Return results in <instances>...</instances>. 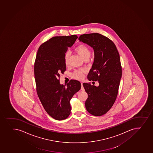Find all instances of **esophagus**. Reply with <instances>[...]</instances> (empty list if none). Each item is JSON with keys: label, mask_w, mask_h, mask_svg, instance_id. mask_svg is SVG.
Here are the masks:
<instances>
[{"label": "esophagus", "mask_w": 153, "mask_h": 153, "mask_svg": "<svg viewBox=\"0 0 153 153\" xmlns=\"http://www.w3.org/2000/svg\"><path fill=\"white\" fill-rule=\"evenodd\" d=\"M81 89L82 90V91H84V88H83V83H81Z\"/></svg>", "instance_id": "34e87169"}]
</instances>
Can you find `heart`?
<instances>
[{
  "mask_svg": "<svg viewBox=\"0 0 153 153\" xmlns=\"http://www.w3.org/2000/svg\"><path fill=\"white\" fill-rule=\"evenodd\" d=\"M75 51L78 53L80 56L84 60H88L89 57L91 55V51L88 47L83 44H81L75 48ZM69 58H70V53L67 52L64 56V62L66 66L69 65ZM84 70H78L74 71L72 74V77L75 79L81 80L84 77V74L85 73Z\"/></svg>",
  "mask_w": 153,
  "mask_h": 153,
  "instance_id": "heart-1",
  "label": "heart"
}]
</instances>
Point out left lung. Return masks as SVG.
<instances>
[{"label": "left lung", "instance_id": "obj_1", "mask_svg": "<svg viewBox=\"0 0 153 153\" xmlns=\"http://www.w3.org/2000/svg\"><path fill=\"white\" fill-rule=\"evenodd\" d=\"M78 39L94 50V61L88 79L99 83L98 86L83 84L88 94L85 106L92 115L101 116L110 110L117 99L122 75L120 57L113 42L102 34H82Z\"/></svg>", "mask_w": 153, "mask_h": 153}]
</instances>
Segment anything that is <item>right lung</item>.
<instances>
[{
  "label": "right lung",
  "mask_w": 153,
  "mask_h": 153,
  "mask_svg": "<svg viewBox=\"0 0 153 153\" xmlns=\"http://www.w3.org/2000/svg\"><path fill=\"white\" fill-rule=\"evenodd\" d=\"M78 36H54L38 49L34 62L36 91L44 108L50 117L64 120L70 114V100L81 88L79 81L71 80L67 85L59 83L60 74L66 70L64 56Z\"/></svg>",
  "instance_id": "1"
}]
</instances>
